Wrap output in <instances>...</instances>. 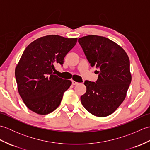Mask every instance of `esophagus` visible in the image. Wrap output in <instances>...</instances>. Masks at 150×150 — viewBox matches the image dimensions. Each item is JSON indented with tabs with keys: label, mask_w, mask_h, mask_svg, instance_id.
<instances>
[{
	"label": "esophagus",
	"mask_w": 150,
	"mask_h": 150,
	"mask_svg": "<svg viewBox=\"0 0 150 150\" xmlns=\"http://www.w3.org/2000/svg\"><path fill=\"white\" fill-rule=\"evenodd\" d=\"M78 84V82H77L75 81H72V84L73 85H77Z\"/></svg>",
	"instance_id": "1"
}]
</instances>
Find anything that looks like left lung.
Instances as JSON below:
<instances>
[{"instance_id": "1", "label": "left lung", "mask_w": 150, "mask_h": 150, "mask_svg": "<svg viewBox=\"0 0 150 150\" xmlns=\"http://www.w3.org/2000/svg\"><path fill=\"white\" fill-rule=\"evenodd\" d=\"M78 41L91 66L98 68L96 82H84L86 91L81 97V103L95 116L110 115L125 99L131 83L129 57L122 47L106 37L87 35Z\"/></svg>"}]
</instances>
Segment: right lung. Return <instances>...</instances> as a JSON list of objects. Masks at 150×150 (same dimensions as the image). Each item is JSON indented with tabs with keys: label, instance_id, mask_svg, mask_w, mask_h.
Segmentation results:
<instances>
[{
	"label": "right lung",
	"instance_id": "right-lung-1",
	"mask_svg": "<svg viewBox=\"0 0 150 150\" xmlns=\"http://www.w3.org/2000/svg\"><path fill=\"white\" fill-rule=\"evenodd\" d=\"M77 42V38L57 35L40 37L24 51L15 68L19 95L28 108L39 115L52 113L59 107L71 81L55 75V66Z\"/></svg>",
	"mask_w": 150,
	"mask_h": 150
}]
</instances>
